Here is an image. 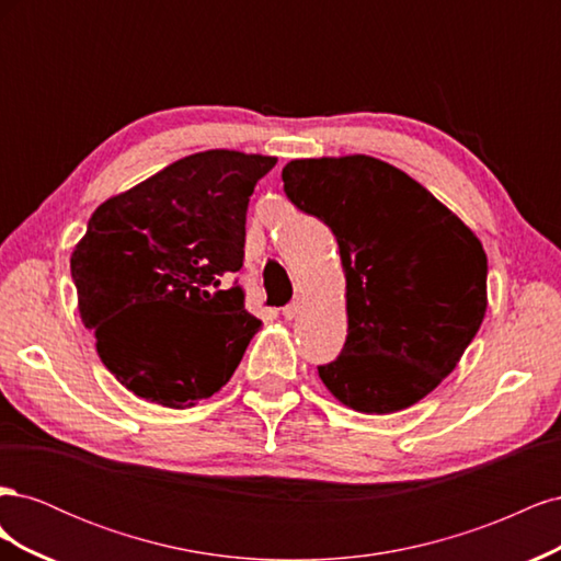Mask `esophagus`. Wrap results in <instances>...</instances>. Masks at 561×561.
Returning a JSON list of instances; mask_svg holds the SVG:
<instances>
[{
    "mask_svg": "<svg viewBox=\"0 0 561 561\" xmlns=\"http://www.w3.org/2000/svg\"><path fill=\"white\" fill-rule=\"evenodd\" d=\"M299 309H301V301H290V304H287V307H283V318L293 320L299 313Z\"/></svg>",
    "mask_w": 561,
    "mask_h": 561,
    "instance_id": "34e87169",
    "label": "esophagus"
}]
</instances>
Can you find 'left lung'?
<instances>
[{"label":"left lung","mask_w":561,"mask_h":561,"mask_svg":"<svg viewBox=\"0 0 561 561\" xmlns=\"http://www.w3.org/2000/svg\"><path fill=\"white\" fill-rule=\"evenodd\" d=\"M295 206L325 222L346 274L348 334L318 375L355 412L393 414L443 381L486 311V254L461 219L365 154L283 168Z\"/></svg>","instance_id":"8db88e82"}]
</instances>
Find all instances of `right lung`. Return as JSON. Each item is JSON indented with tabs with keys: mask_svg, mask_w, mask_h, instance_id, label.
<instances>
[{
	"mask_svg": "<svg viewBox=\"0 0 561 561\" xmlns=\"http://www.w3.org/2000/svg\"><path fill=\"white\" fill-rule=\"evenodd\" d=\"M274 157L210 149L100 206L72 252L79 313L98 355L138 398L194 407L239 367L262 320L241 285L245 215Z\"/></svg>",
	"mask_w": 561,
	"mask_h": 561,
	"instance_id": "add662e5",
	"label": "right lung"
}]
</instances>
